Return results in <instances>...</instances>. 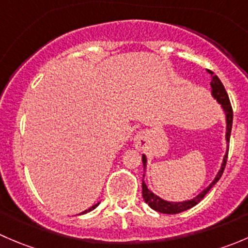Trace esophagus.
I'll list each match as a JSON object with an SVG mask.
<instances>
[{"instance_id":"esophagus-1","label":"esophagus","mask_w":248,"mask_h":248,"mask_svg":"<svg viewBox=\"0 0 248 248\" xmlns=\"http://www.w3.org/2000/svg\"><path fill=\"white\" fill-rule=\"evenodd\" d=\"M145 138H146V134H145V133H139L138 136L136 137L137 144H140V142L145 141Z\"/></svg>"}]
</instances>
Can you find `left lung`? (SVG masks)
Returning <instances> with one entry per match:
<instances>
[{
    "mask_svg": "<svg viewBox=\"0 0 248 248\" xmlns=\"http://www.w3.org/2000/svg\"><path fill=\"white\" fill-rule=\"evenodd\" d=\"M210 74H211V94L219 104H221L222 109H223L224 114H226V124H227V132H226V140L227 144H229V139H231V133H232V104L231 101H229L228 93H227L226 89H224L223 84L221 82V80L218 79V77L215 76L214 72L209 71ZM228 149L229 146H227V152L223 157V162L221 164V169H219L218 172H217L216 177L214 179V181L204 189L202 191L201 193L198 194L197 197H194L193 199H189V201H185V202H168L164 201V199L159 198L158 196H156L155 193H152L149 188H147L146 184H145L144 179H142V198L146 204H149V206L151 209L156 210V211L161 212V214H169V215H175V214H180L182 211H186V210L191 209V207L196 206L199 202L206 196L207 192L212 188L215 184L221 179L222 174H223L224 168H226V163H227V158H228ZM146 156L142 155V166H144V171L146 170ZM142 177H145V174H142Z\"/></svg>",
    "mask_w": 248,
    "mask_h": 248,
    "instance_id": "8db88e82",
    "label": "left lung"
}]
</instances>
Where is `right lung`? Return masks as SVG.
Wrapping results in <instances>:
<instances>
[{"label":"right lung","instance_id":"obj_1","mask_svg":"<svg viewBox=\"0 0 248 248\" xmlns=\"http://www.w3.org/2000/svg\"><path fill=\"white\" fill-rule=\"evenodd\" d=\"M98 205H99V202H97V204L92 205L91 207H89V209H87V210H85V211H82L81 214H79V215H84V214H87V212H90V211H92V210H93V209H96V207L98 206Z\"/></svg>","mask_w":248,"mask_h":248}]
</instances>
